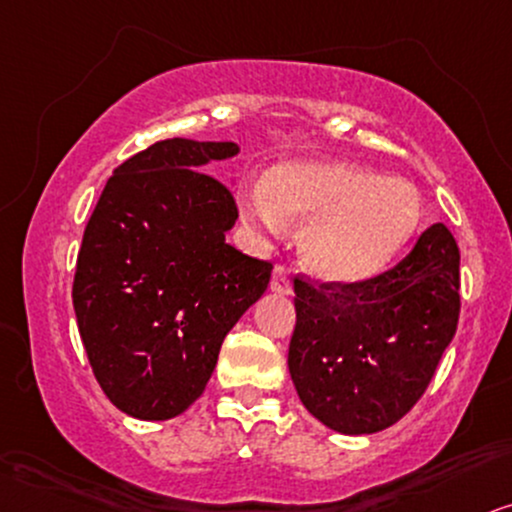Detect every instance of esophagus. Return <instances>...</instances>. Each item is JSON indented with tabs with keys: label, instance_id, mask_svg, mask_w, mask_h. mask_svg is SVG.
Masks as SVG:
<instances>
[{
	"label": "esophagus",
	"instance_id": "1",
	"mask_svg": "<svg viewBox=\"0 0 512 512\" xmlns=\"http://www.w3.org/2000/svg\"><path fill=\"white\" fill-rule=\"evenodd\" d=\"M271 290L278 295L293 293V283H290V276L286 274V269H281V267L274 269V274H271Z\"/></svg>",
	"mask_w": 512,
	"mask_h": 512
}]
</instances>
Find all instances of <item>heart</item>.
I'll return each instance as SVG.
<instances>
[{
	"instance_id": "obj_1",
	"label": "heart",
	"mask_w": 512,
	"mask_h": 512,
	"mask_svg": "<svg viewBox=\"0 0 512 512\" xmlns=\"http://www.w3.org/2000/svg\"><path fill=\"white\" fill-rule=\"evenodd\" d=\"M252 229L283 234L288 217L304 219L300 255L309 271L333 283L380 274L416 236L423 203L406 179L338 158H293L267 181L241 191Z\"/></svg>"
}]
</instances>
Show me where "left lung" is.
<instances>
[{
  "label": "left lung",
  "instance_id": "8db88e82",
  "mask_svg": "<svg viewBox=\"0 0 512 512\" xmlns=\"http://www.w3.org/2000/svg\"><path fill=\"white\" fill-rule=\"evenodd\" d=\"M461 252L432 224L397 267L352 286L295 281L288 368L304 409L342 435H373L411 411L454 340Z\"/></svg>",
  "mask_w": 512,
  "mask_h": 512
}]
</instances>
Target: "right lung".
<instances>
[{"instance_id": "obj_1", "label": "right lung", "mask_w": 512, "mask_h": 512, "mask_svg": "<svg viewBox=\"0 0 512 512\" xmlns=\"http://www.w3.org/2000/svg\"><path fill=\"white\" fill-rule=\"evenodd\" d=\"M234 141L165 139L108 179L77 255L73 307L101 390L127 416L167 420L203 394L226 333L271 264L226 243L234 196L205 174Z\"/></svg>"}]
</instances>
